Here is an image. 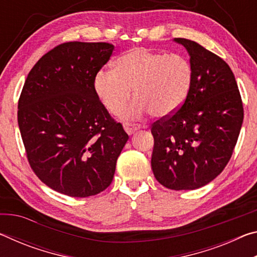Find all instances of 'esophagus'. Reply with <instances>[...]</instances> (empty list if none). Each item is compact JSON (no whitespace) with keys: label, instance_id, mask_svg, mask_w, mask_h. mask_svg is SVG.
Instances as JSON below:
<instances>
[{"label":"esophagus","instance_id":"34e87169","mask_svg":"<svg viewBox=\"0 0 257 257\" xmlns=\"http://www.w3.org/2000/svg\"><path fill=\"white\" fill-rule=\"evenodd\" d=\"M143 127H144V125L138 124V123H130V122H124L123 123V128L125 130V133H127L128 135L134 134L135 132H137V130L142 129Z\"/></svg>","mask_w":257,"mask_h":257}]
</instances>
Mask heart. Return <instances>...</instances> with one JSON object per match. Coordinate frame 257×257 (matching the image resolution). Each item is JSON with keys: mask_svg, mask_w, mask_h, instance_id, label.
Wrapping results in <instances>:
<instances>
[{"mask_svg": "<svg viewBox=\"0 0 257 257\" xmlns=\"http://www.w3.org/2000/svg\"><path fill=\"white\" fill-rule=\"evenodd\" d=\"M193 67L181 54H167L135 47L120 55L113 69H101L94 88L108 112L119 114L132 96L136 99L124 112L125 118H137L149 112L165 118L182 106L188 96Z\"/></svg>", "mask_w": 257, "mask_h": 257, "instance_id": "b5f03b06", "label": "heart"}]
</instances>
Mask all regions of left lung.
<instances>
[{
    "mask_svg": "<svg viewBox=\"0 0 257 257\" xmlns=\"http://www.w3.org/2000/svg\"><path fill=\"white\" fill-rule=\"evenodd\" d=\"M185 47L193 81L176 113L152 125V170L161 185L193 190L222 172L231 158L243 119L242 102L231 69L198 43L175 38Z\"/></svg>",
    "mask_w": 257,
    "mask_h": 257,
    "instance_id": "1",
    "label": "left lung"
}]
</instances>
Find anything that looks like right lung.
<instances>
[{
	"label": "right lung",
	"mask_w": 257,
	"mask_h": 257,
	"mask_svg": "<svg viewBox=\"0 0 257 257\" xmlns=\"http://www.w3.org/2000/svg\"><path fill=\"white\" fill-rule=\"evenodd\" d=\"M113 50L108 43L58 45L37 61L20 95L18 124L30 167L68 196L105 190L129 138L94 88Z\"/></svg>",
	"instance_id": "1"
}]
</instances>
